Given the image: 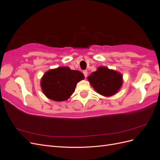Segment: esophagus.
Masks as SVG:
<instances>
[{
	"mask_svg": "<svg viewBox=\"0 0 160 160\" xmlns=\"http://www.w3.org/2000/svg\"><path fill=\"white\" fill-rule=\"evenodd\" d=\"M83 75H85V77H88V71H83Z\"/></svg>",
	"mask_w": 160,
	"mask_h": 160,
	"instance_id": "1",
	"label": "esophagus"
}]
</instances>
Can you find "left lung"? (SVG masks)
<instances>
[{"label":"left lung","mask_w":160,"mask_h":160,"mask_svg":"<svg viewBox=\"0 0 160 160\" xmlns=\"http://www.w3.org/2000/svg\"><path fill=\"white\" fill-rule=\"evenodd\" d=\"M88 79L97 93L106 97L117 93L123 83L122 74L105 67H98V70L88 77Z\"/></svg>","instance_id":"left-lung-1"}]
</instances>
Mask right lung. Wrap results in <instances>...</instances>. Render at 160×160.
Returning <instances> with one entry per match:
<instances>
[{"mask_svg":"<svg viewBox=\"0 0 160 160\" xmlns=\"http://www.w3.org/2000/svg\"><path fill=\"white\" fill-rule=\"evenodd\" d=\"M81 72L60 67L45 72L41 81L43 93L47 98L56 101L67 100L73 93L77 83L84 79Z\"/></svg>","mask_w":160,"mask_h":160,"instance_id":"right-lung-1","label":"right lung"}]
</instances>
